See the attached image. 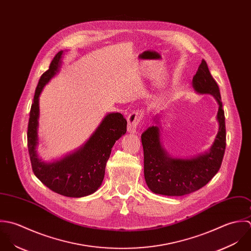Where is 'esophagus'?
I'll return each instance as SVG.
<instances>
[{
	"mask_svg": "<svg viewBox=\"0 0 251 251\" xmlns=\"http://www.w3.org/2000/svg\"><path fill=\"white\" fill-rule=\"evenodd\" d=\"M144 111L142 109H137L132 111L128 115V127L127 130L129 133H135L136 129L141 122V120L144 118Z\"/></svg>",
	"mask_w": 251,
	"mask_h": 251,
	"instance_id": "34e87169",
	"label": "esophagus"
}]
</instances>
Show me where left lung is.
Segmentation results:
<instances>
[{
    "label": "left lung",
    "mask_w": 251,
    "mask_h": 251,
    "mask_svg": "<svg viewBox=\"0 0 251 251\" xmlns=\"http://www.w3.org/2000/svg\"><path fill=\"white\" fill-rule=\"evenodd\" d=\"M193 87L200 94H210L218 102V133L210 150L190 159L172 158L160 142L157 125L149 127L142 135L145 160V178L152 192L166 196H183L203 187L217 174L221 167L226 148L225 115L219 87L202 59ZM158 123V121H155Z\"/></svg>",
    "instance_id": "obj_1"
}]
</instances>
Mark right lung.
Wrapping results in <instances>:
<instances>
[{"label":"right lung","instance_id":"obj_1","mask_svg":"<svg viewBox=\"0 0 251 251\" xmlns=\"http://www.w3.org/2000/svg\"><path fill=\"white\" fill-rule=\"evenodd\" d=\"M62 55V50L55 55L50 69L43 74L36 88L28 123V151L35 176L47 187L63 196L79 198L94 193L100 187L111 149L126 133L127 121L119 112L108 113L78 151L52 163H45L39 159L36 151L40 116L39 97L46 84L59 72Z\"/></svg>","mask_w":251,"mask_h":251}]
</instances>
